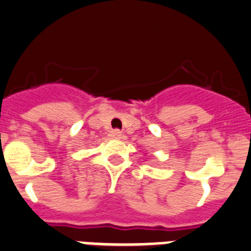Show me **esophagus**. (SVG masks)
Wrapping results in <instances>:
<instances>
[{
	"label": "esophagus",
	"mask_w": 251,
	"mask_h": 251,
	"mask_svg": "<svg viewBox=\"0 0 251 251\" xmlns=\"http://www.w3.org/2000/svg\"><path fill=\"white\" fill-rule=\"evenodd\" d=\"M109 135H111L112 138H116V139H119V138L122 137V132H121V130H118V129H113V130H111Z\"/></svg>",
	"instance_id": "esophagus-1"
}]
</instances>
